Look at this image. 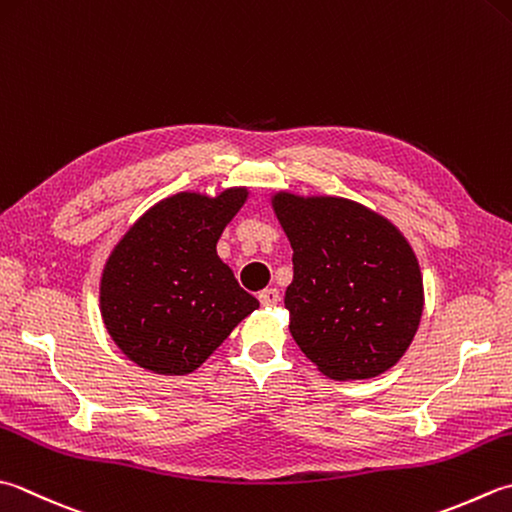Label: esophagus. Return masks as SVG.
I'll return each instance as SVG.
<instances>
[{
    "label": "esophagus",
    "mask_w": 512,
    "mask_h": 512,
    "mask_svg": "<svg viewBox=\"0 0 512 512\" xmlns=\"http://www.w3.org/2000/svg\"><path fill=\"white\" fill-rule=\"evenodd\" d=\"M259 302H262V306H275L279 302V290L277 288H264L262 293H259Z\"/></svg>",
    "instance_id": "1"
}]
</instances>
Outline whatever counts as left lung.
Wrapping results in <instances>:
<instances>
[{"label": "left lung", "instance_id": "1", "mask_svg": "<svg viewBox=\"0 0 512 512\" xmlns=\"http://www.w3.org/2000/svg\"><path fill=\"white\" fill-rule=\"evenodd\" d=\"M270 206L293 248L284 304L302 353L337 382L393 368L424 313L422 268L402 230L346 197L277 190Z\"/></svg>", "mask_w": 512, "mask_h": 512}]
</instances>
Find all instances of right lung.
Returning <instances> with one entry per match:
<instances>
[{
  "label": "right lung",
  "instance_id": "obj_1",
  "mask_svg": "<svg viewBox=\"0 0 512 512\" xmlns=\"http://www.w3.org/2000/svg\"><path fill=\"white\" fill-rule=\"evenodd\" d=\"M246 186L170 195L130 226L99 279V313L117 348L155 375H188L259 308L217 255Z\"/></svg>",
  "mask_w": 512,
  "mask_h": 512
}]
</instances>
